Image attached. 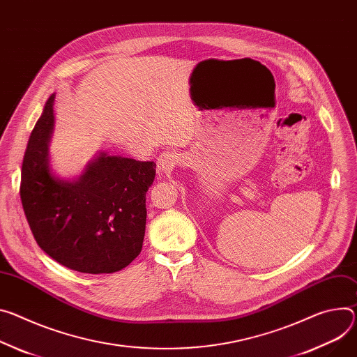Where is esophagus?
Listing matches in <instances>:
<instances>
[{
	"mask_svg": "<svg viewBox=\"0 0 357 357\" xmlns=\"http://www.w3.org/2000/svg\"><path fill=\"white\" fill-rule=\"evenodd\" d=\"M176 164H178L176 152L167 151L158 158V172L159 174H169Z\"/></svg>",
	"mask_w": 357,
	"mask_h": 357,
	"instance_id": "obj_1",
	"label": "esophagus"
}]
</instances>
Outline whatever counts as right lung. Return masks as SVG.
Wrapping results in <instances>:
<instances>
[{"instance_id":"obj_1","label":"right lung","mask_w":357,"mask_h":357,"mask_svg":"<svg viewBox=\"0 0 357 357\" xmlns=\"http://www.w3.org/2000/svg\"><path fill=\"white\" fill-rule=\"evenodd\" d=\"M51 95L25 149L20 195L38 246L81 273H114L141 253L146 192L156 164L100 153L75 181L56 178L48 144L54 129Z\"/></svg>"}]
</instances>
